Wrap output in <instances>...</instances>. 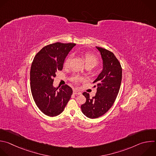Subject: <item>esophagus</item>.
Listing matches in <instances>:
<instances>
[{"mask_svg":"<svg viewBox=\"0 0 156 156\" xmlns=\"http://www.w3.org/2000/svg\"><path fill=\"white\" fill-rule=\"evenodd\" d=\"M73 94H75V95H81V92L79 90H73Z\"/></svg>","mask_w":156,"mask_h":156,"instance_id":"34e87169","label":"esophagus"}]
</instances>
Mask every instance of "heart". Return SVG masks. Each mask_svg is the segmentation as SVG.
Segmentation results:
<instances>
[{
    "mask_svg": "<svg viewBox=\"0 0 156 156\" xmlns=\"http://www.w3.org/2000/svg\"><path fill=\"white\" fill-rule=\"evenodd\" d=\"M83 60H84V62L86 65H90L93 67H94L98 62V59L93 54L90 53H88V52H87V53H85L83 55ZM70 59H71V56H69L66 61H65V65L66 66H67L69 65L70 61ZM81 79L80 78H78V77H75L73 79V81L74 82H78L79 81H80Z\"/></svg>",
    "mask_w": 156,
    "mask_h": 156,
    "instance_id": "1",
    "label": "heart"
}]
</instances>
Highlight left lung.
Returning <instances> with one entry per match:
<instances>
[{"instance_id": "obj_1", "label": "left lung", "mask_w": 156, "mask_h": 156, "mask_svg": "<svg viewBox=\"0 0 156 156\" xmlns=\"http://www.w3.org/2000/svg\"><path fill=\"white\" fill-rule=\"evenodd\" d=\"M96 48L103 63L101 72L93 82L97 92L92 98L88 93L83 92L86 101L81 106L83 113L90 119L97 118L110 109L118 96L122 80V68L115 55L106 49Z\"/></svg>"}]
</instances>
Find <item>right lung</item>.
I'll use <instances>...</instances> for the list:
<instances>
[{
	"label": "right lung",
	"instance_id": "add662e5",
	"mask_svg": "<svg viewBox=\"0 0 156 156\" xmlns=\"http://www.w3.org/2000/svg\"><path fill=\"white\" fill-rule=\"evenodd\" d=\"M75 43L57 42L43 47L35 56L30 69V89L37 107L54 117L64 110L73 93L68 85L55 87L53 78L62 70L65 59Z\"/></svg>",
	"mask_w": 156,
	"mask_h": 156
}]
</instances>
